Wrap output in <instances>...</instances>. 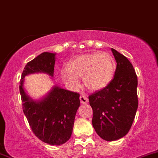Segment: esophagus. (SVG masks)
I'll use <instances>...</instances> for the list:
<instances>
[{
	"label": "esophagus",
	"instance_id": "obj_1",
	"mask_svg": "<svg viewBox=\"0 0 158 158\" xmlns=\"http://www.w3.org/2000/svg\"><path fill=\"white\" fill-rule=\"evenodd\" d=\"M79 99H80V102L81 104H87L88 102V99L85 96L81 95L80 97H79Z\"/></svg>",
	"mask_w": 158,
	"mask_h": 158
}]
</instances>
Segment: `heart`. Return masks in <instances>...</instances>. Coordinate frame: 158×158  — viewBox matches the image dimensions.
Instances as JSON below:
<instances>
[{
    "label": "heart",
    "instance_id": "b5f03b06",
    "mask_svg": "<svg viewBox=\"0 0 158 158\" xmlns=\"http://www.w3.org/2000/svg\"><path fill=\"white\" fill-rule=\"evenodd\" d=\"M61 72L65 82L76 88L79 86L77 77H82L88 89L98 90L106 88L111 81L115 70V61L108 53L83 54L74 57Z\"/></svg>",
    "mask_w": 158,
    "mask_h": 158
}]
</instances>
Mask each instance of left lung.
<instances>
[{
  "instance_id": "1",
  "label": "left lung",
  "mask_w": 158,
  "mask_h": 158,
  "mask_svg": "<svg viewBox=\"0 0 158 158\" xmlns=\"http://www.w3.org/2000/svg\"><path fill=\"white\" fill-rule=\"evenodd\" d=\"M111 51L117 61L114 79L88 97L94 129L107 141L117 140L128 134L138 107L137 77L133 65L123 54L113 48Z\"/></svg>"
}]
</instances>
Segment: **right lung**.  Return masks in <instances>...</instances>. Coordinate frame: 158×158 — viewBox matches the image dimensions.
<instances>
[{
	"label": "right lung",
	"instance_id": "add662e5",
	"mask_svg": "<svg viewBox=\"0 0 158 158\" xmlns=\"http://www.w3.org/2000/svg\"><path fill=\"white\" fill-rule=\"evenodd\" d=\"M55 53L44 52L29 61L23 70L19 85L23 111L32 132L50 145L66 143L73 131L76 114L80 106L79 94L55 86L40 101H33L23 88V78L28 74L43 72L52 77Z\"/></svg>",
	"mask_w": 158,
	"mask_h": 158
}]
</instances>
